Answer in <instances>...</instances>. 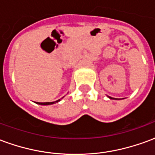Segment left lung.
Segmentation results:
<instances>
[{"label": "left lung", "mask_w": 155, "mask_h": 155, "mask_svg": "<svg viewBox=\"0 0 155 155\" xmlns=\"http://www.w3.org/2000/svg\"><path fill=\"white\" fill-rule=\"evenodd\" d=\"M108 97L110 98V99H111V100H119V99H114V98H112V97H110V96H108Z\"/></svg>", "instance_id": "obj_1"}]
</instances>
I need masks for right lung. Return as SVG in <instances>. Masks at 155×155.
Returning a JSON list of instances; mask_svg holds the SVG:
<instances>
[{
  "label": "right lung",
  "mask_w": 155,
  "mask_h": 155,
  "mask_svg": "<svg viewBox=\"0 0 155 155\" xmlns=\"http://www.w3.org/2000/svg\"><path fill=\"white\" fill-rule=\"evenodd\" d=\"M62 99V98H61ZM61 101V100H58L56 101H54V102H44V103H40V102H36V104H41V105H50V104H55V103H58L59 101Z\"/></svg>",
  "instance_id": "right-lung-1"
}]
</instances>
